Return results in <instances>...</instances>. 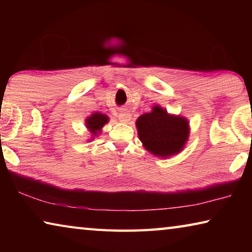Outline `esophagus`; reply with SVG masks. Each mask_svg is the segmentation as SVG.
<instances>
[{
  "label": "esophagus",
  "instance_id": "esophagus-1",
  "mask_svg": "<svg viewBox=\"0 0 252 252\" xmlns=\"http://www.w3.org/2000/svg\"><path fill=\"white\" fill-rule=\"evenodd\" d=\"M119 120L121 122H129L131 120V114L127 112V111H122V112L119 114Z\"/></svg>",
  "mask_w": 252,
  "mask_h": 252
}]
</instances>
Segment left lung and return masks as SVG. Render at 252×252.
Listing matches in <instances>:
<instances>
[{"label": "left lung", "mask_w": 252, "mask_h": 252, "mask_svg": "<svg viewBox=\"0 0 252 252\" xmlns=\"http://www.w3.org/2000/svg\"><path fill=\"white\" fill-rule=\"evenodd\" d=\"M135 126L143 147L160 158H169L182 151L190 133L186 118L169 114L159 105L153 106L150 113L140 116Z\"/></svg>", "instance_id": "8db88e82"}]
</instances>
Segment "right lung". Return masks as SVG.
<instances>
[{
	"label": "right lung",
	"instance_id": "add662e5",
	"mask_svg": "<svg viewBox=\"0 0 252 252\" xmlns=\"http://www.w3.org/2000/svg\"><path fill=\"white\" fill-rule=\"evenodd\" d=\"M109 122V118L105 116V114H102L100 112L93 113L92 116L88 117L85 119V126L91 132L93 136H95L99 132L101 131L102 127L105 125V123Z\"/></svg>",
	"mask_w": 252,
	"mask_h": 252
}]
</instances>
